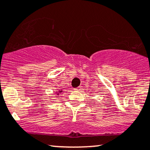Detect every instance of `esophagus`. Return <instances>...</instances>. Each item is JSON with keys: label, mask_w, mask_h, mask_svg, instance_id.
Listing matches in <instances>:
<instances>
[{"label": "esophagus", "mask_w": 150, "mask_h": 150, "mask_svg": "<svg viewBox=\"0 0 150 150\" xmlns=\"http://www.w3.org/2000/svg\"><path fill=\"white\" fill-rule=\"evenodd\" d=\"M81 86H79V87H77V88H75V91H79V90H81Z\"/></svg>", "instance_id": "obj_1"}]
</instances>
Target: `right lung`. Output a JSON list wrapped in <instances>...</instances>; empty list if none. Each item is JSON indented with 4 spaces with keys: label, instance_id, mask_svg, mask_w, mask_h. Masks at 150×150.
<instances>
[{
    "label": "right lung",
    "instance_id": "obj_1",
    "mask_svg": "<svg viewBox=\"0 0 150 150\" xmlns=\"http://www.w3.org/2000/svg\"><path fill=\"white\" fill-rule=\"evenodd\" d=\"M62 91H59L57 92V93H57V95H59V94L60 93H62Z\"/></svg>",
    "mask_w": 150,
    "mask_h": 150
}]
</instances>
